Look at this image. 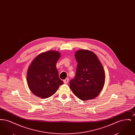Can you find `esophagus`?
Listing matches in <instances>:
<instances>
[{
  "mask_svg": "<svg viewBox=\"0 0 135 135\" xmlns=\"http://www.w3.org/2000/svg\"><path fill=\"white\" fill-rule=\"evenodd\" d=\"M68 80H69V79L67 78H66L65 79H64V80H63V81H64V83L65 84H67L68 83Z\"/></svg>",
  "mask_w": 135,
  "mask_h": 135,
  "instance_id": "1",
  "label": "esophagus"
}]
</instances>
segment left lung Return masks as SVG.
Returning a JSON list of instances; mask_svg holds the SVG:
<instances>
[{
    "mask_svg": "<svg viewBox=\"0 0 135 135\" xmlns=\"http://www.w3.org/2000/svg\"><path fill=\"white\" fill-rule=\"evenodd\" d=\"M75 57L77 66L75 77L70 81V88L79 99L84 101L98 96L105 83V72L96 55L80 50Z\"/></svg>",
    "mask_w": 135,
    "mask_h": 135,
    "instance_id": "obj_1",
    "label": "left lung"
}]
</instances>
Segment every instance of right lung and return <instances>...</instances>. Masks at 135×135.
I'll return each mask as SVG.
<instances>
[{"instance_id":"add662e5","label":"right lung","mask_w":135,"mask_h":135,"mask_svg":"<svg viewBox=\"0 0 135 135\" xmlns=\"http://www.w3.org/2000/svg\"><path fill=\"white\" fill-rule=\"evenodd\" d=\"M60 54L46 51L38 55L32 61L27 74L28 86L35 95L47 98L53 95L63 81L59 77L56 63Z\"/></svg>"}]
</instances>
